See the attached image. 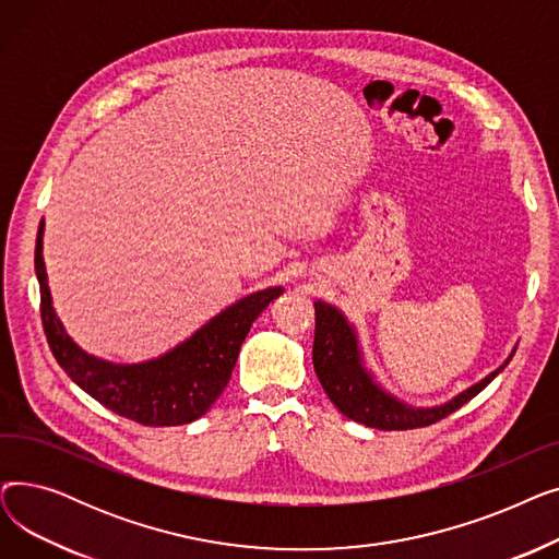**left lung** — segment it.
Segmentation results:
<instances>
[{
    "instance_id": "left-lung-1",
    "label": "left lung",
    "mask_w": 559,
    "mask_h": 559,
    "mask_svg": "<svg viewBox=\"0 0 559 559\" xmlns=\"http://www.w3.org/2000/svg\"><path fill=\"white\" fill-rule=\"evenodd\" d=\"M514 350L516 348H512V354L501 367L455 399L435 407H415L392 396L376 383L373 373L365 367L354 324H348L346 317L335 306L314 301L312 365L319 383L344 417L378 430L421 428L449 417L466 401L480 394L508 367Z\"/></svg>"
}]
</instances>
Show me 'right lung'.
<instances>
[{"instance_id":"obj_1","label":"right lung","mask_w":559,"mask_h":559,"mask_svg":"<svg viewBox=\"0 0 559 559\" xmlns=\"http://www.w3.org/2000/svg\"><path fill=\"white\" fill-rule=\"evenodd\" d=\"M43 230L45 222H40L36 238V276L40 283L43 329L56 362L83 392L115 415L142 426H181L209 413L228 385L251 324L283 295V287L247 295L160 358L138 365L108 362L85 354L56 317L43 260Z\"/></svg>"}]
</instances>
